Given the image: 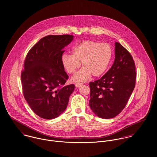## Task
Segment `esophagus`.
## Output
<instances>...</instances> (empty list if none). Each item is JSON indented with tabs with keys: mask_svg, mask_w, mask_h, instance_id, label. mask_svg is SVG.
Masks as SVG:
<instances>
[{
	"mask_svg": "<svg viewBox=\"0 0 157 157\" xmlns=\"http://www.w3.org/2000/svg\"><path fill=\"white\" fill-rule=\"evenodd\" d=\"M82 85H83L82 83H77L75 84V86H76L77 88H79V87H80V86H82Z\"/></svg>",
	"mask_w": 157,
	"mask_h": 157,
	"instance_id": "34e87169",
	"label": "esophagus"
}]
</instances>
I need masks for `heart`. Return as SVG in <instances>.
Returning a JSON list of instances; mask_svg holds the SVG:
<instances>
[{
  "label": "heart",
  "instance_id": "b5f03b06",
  "mask_svg": "<svg viewBox=\"0 0 157 157\" xmlns=\"http://www.w3.org/2000/svg\"><path fill=\"white\" fill-rule=\"evenodd\" d=\"M113 57V49L108 44H101L94 40H85L75 45L72 49V55L63 54L62 63L68 74L75 73L74 82H83L92 75L94 77L102 75L108 69Z\"/></svg>",
  "mask_w": 157,
  "mask_h": 157
}]
</instances>
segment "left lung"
Listing matches in <instances>:
<instances>
[{
	"label": "left lung",
	"instance_id": "obj_1",
	"mask_svg": "<svg viewBox=\"0 0 157 157\" xmlns=\"http://www.w3.org/2000/svg\"><path fill=\"white\" fill-rule=\"evenodd\" d=\"M115 56L109 70L100 79L90 83V108L105 119L113 118L123 110L135 86V65L130 52L115 42Z\"/></svg>",
	"mask_w": 157,
	"mask_h": 157
}]
</instances>
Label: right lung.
I'll return each mask as SVG.
<instances>
[{
    "mask_svg": "<svg viewBox=\"0 0 157 157\" xmlns=\"http://www.w3.org/2000/svg\"><path fill=\"white\" fill-rule=\"evenodd\" d=\"M73 36L48 35L28 51L21 72L23 94L31 109L39 117L51 120L67 107L74 85H65L68 75L62 63L65 46Z\"/></svg>",
    "mask_w": 157,
    "mask_h": 157,
    "instance_id": "right-lung-1",
    "label": "right lung"
}]
</instances>
